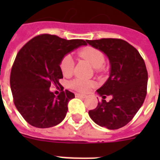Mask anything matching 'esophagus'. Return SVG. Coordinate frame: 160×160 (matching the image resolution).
Here are the masks:
<instances>
[{
  "instance_id": "34e87169",
  "label": "esophagus",
  "mask_w": 160,
  "mask_h": 160,
  "mask_svg": "<svg viewBox=\"0 0 160 160\" xmlns=\"http://www.w3.org/2000/svg\"><path fill=\"white\" fill-rule=\"evenodd\" d=\"M75 97L81 98V99H84V98L86 97V95H81V94H78V93H76V94H75Z\"/></svg>"
}]
</instances>
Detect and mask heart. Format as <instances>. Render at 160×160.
<instances>
[{
  "mask_svg": "<svg viewBox=\"0 0 160 160\" xmlns=\"http://www.w3.org/2000/svg\"><path fill=\"white\" fill-rule=\"evenodd\" d=\"M80 57L85 60L95 69H99L105 62V55L98 49L93 47H85L79 52ZM60 70L65 76H69L72 74L74 69V60L71 55H67L63 57L60 62ZM94 83L90 80L83 79H75L70 82V87L81 92H86Z\"/></svg>",
  "mask_w": 160,
  "mask_h": 160,
  "instance_id": "obj_1",
  "label": "heart"
}]
</instances>
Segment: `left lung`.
Returning <instances> with one entry per match:
<instances>
[{
	"label": "left lung",
	"instance_id": "1",
	"mask_svg": "<svg viewBox=\"0 0 160 160\" xmlns=\"http://www.w3.org/2000/svg\"><path fill=\"white\" fill-rule=\"evenodd\" d=\"M90 46L100 50L109 59V78L96 90L105 99L89 111L95 124L108 129H117L126 125L140 109L146 96L148 73L139 51L120 39H100L86 41Z\"/></svg>",
	"mask_w": 160,
	"mask_h": 160
}]
</instances>
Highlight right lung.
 Masks as SVG:
<instances>
[{
	"mask_svg": "<svg viewBox=\"0 0 160 160\" xmlns=\"http://www.w3.org/2000/svg\"><path fill=\"white\" fill-rule=\"evenodd\" d=\"M83 40H65L53 35L36 36L20 50L11 72L14 104L27 123L36 128H50L65 119L68 103L75 95L65 90L59 95L50 90L63 78L60 62L80 46Z\"/></svg>",
	"mask_w": 160,
	"mask_h": 160,
	"instance_id": "add662e5",
	"label": "right lung"
}]
</instances>
